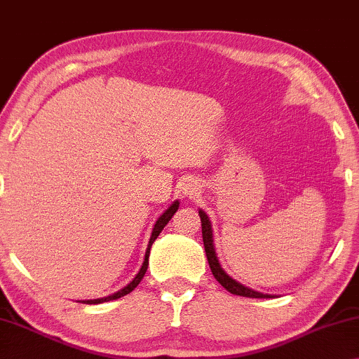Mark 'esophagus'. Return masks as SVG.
I'll return each mask as SVG.
<instances>
[{
  "mask_svg": "<svg viewBox=\"0 0 359 359\" xmlns=\"http://www.w3.org/2000/svg\"><path fill=\"white\" fill-rule=\"evenodd\" d=\"M192 192H194V191H192Z\"/></svg>",
  "mask_w": 359,
  "mask_h": 359,
  "instance_id": "34e87169",
  "label": "esophagus"
}]
</instances>
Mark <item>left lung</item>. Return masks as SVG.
Returning <instances> with one entry per match:
<instances>
[{
    "label": "left lung",
    "mask_w": 359,
    "mask_h": 359,
    "mask_svg": "<svg viewBox=\"0 0 359 359\" xmlns=\"http://www.w3.org/2000/svg\"><path fill=\"white\" fill-rule=\"evenodd\" d=\"M198 216L202 219V236H203V244H205V252H206V259H208L211 273L215 276L216 280L221 284L225 290L233 293V294H240V297H246V298H273V294L268 293H260L255 292L252 288H249L246 285L240 284V282L235 280L233 278L224 271V268L219 263L217 254H216V248H215V238H212V227H211V221L208 215L203 210H198Z\"/></svg>",
    "instance_id": "left-lung-1"
}]
</instances>
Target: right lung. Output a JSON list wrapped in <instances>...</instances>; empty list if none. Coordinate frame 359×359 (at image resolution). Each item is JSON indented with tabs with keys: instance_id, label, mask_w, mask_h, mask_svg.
<instances>
[{
	"instance_id": "obj_1",
	"label": "right lung",
	"mask_w": 359,
	"mask_h": 359,
	"mask_svg": "<svg viewBox=\"0 0 359 359\" xmlns=\"http://www.w3.org/2000/svg\"><path fill=\"white\" fill-rule=\"evenodd\" d=\"M178 208H180V202H178V200H175V202H173L172 205H170L168 208H167L165 211H163L159 217H157V221H156L154 227H153V231H151V236H149V241H148V248H147V252H144V259H143L140 271H138V273L135 274V278L132 279L128 285L123 287L121 290H118V292H115V293L109 294V297L97 298V299H83V301H80V303H85V304H100V303H107V301L118 299V298H121V297H124V294H128V293H130L132 290H134V288H135L138 284H140V280L143 279V276H144V273H147V269H148V260H149V250H151V246H153V243L156 241V238L161 235V231H162L163 227H165V225L168 224V221H170V219H172V216L175 215V212L178 211Z\"/></svg>"
}]
</instances>
